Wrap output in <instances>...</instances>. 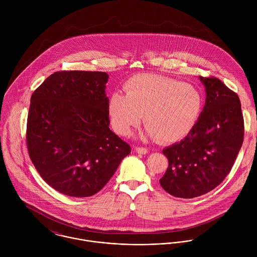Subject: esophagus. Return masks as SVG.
<instances>
[{
    "label": "esophagus",
    "instance_id": "34e87169",
    "mask_svg": "<svg viewBox=\"0 0 257 257\" xmlns=\"http://www.w3.org/2000/svg\"><path fill=\"white\" fill-rule=\"evenodd\" d=\"M136 151L139 154H147V153H148V149L146 147H136Z\"/></svg>",
    "mask_w": 257,
    "mask_h": 257
}]
</instances>
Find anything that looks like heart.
<instances>
[{"instance_id": "heart-1", "label": "heart", "mask_w": 257, "mask_h": 257, "mask_svg": "<svg viewBox=\"0 0 257 257\" xmlns=\"http://www.w3.org/2000/svg\"><path fill=\"white\" fill-rule=\"evenodd\" d=\"M123 89L125 95L112 93L108 104L110 123L122 136L131 134L144 113L145 137L176 142L192 131L203 106L202 94L195 86L162 75H137Z\"/></svg>"}]
</instances>
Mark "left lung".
Here are the masks:
<instances>
[{"instance_id": "left-lung-1", "label": "left lung", "mask_w": 257, "mask_h": 257, "mask_svg": "<svg viewBox=\"0 0 257 257\" xmlns=\"http://www.w3.org/2000/svg\"><path fill=\"white\" fill-rule=\"evenodd\" d=\"M206 103L194 127L180 143L165 147L168 168L159 180L177 198L202 196L229 173L243 143V116L238 96L215 77L199 76Z\"/></svg>"}]
</instances>
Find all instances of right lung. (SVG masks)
<instances>
[{
    "label": "right lung",
    "instance_id": "obj_1",
    "mask_svg": "<svg viewBox=\"0 0 257 257\" xmlns=\"http://www.w3.org/2000/svg\"><path fill=\"white\" fill-rule=\"evenodd\" d=\"M108 79L98 71L56 72L31 98L30 157L42 179L64 195H95L131 153L109 126Z\"/></svg>",
    "mask_w": 257,
    "mask_h": 257
}]
</instances>
